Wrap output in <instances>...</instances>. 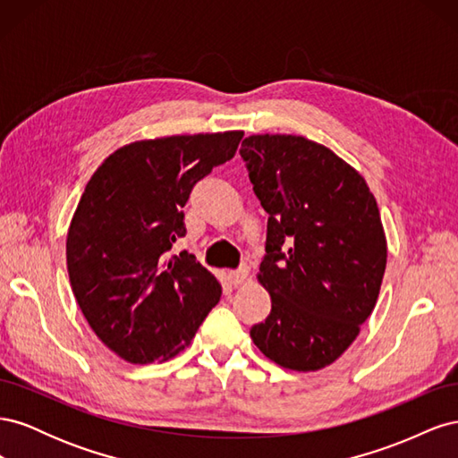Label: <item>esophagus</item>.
Returning a JSON list of instances; mask_svg holds the SVG:
<instances>
[{
    "label": "esophagus",
    "mask_w": 458,
    "mask_h": 458,
    "mask_svg": "<svg viewBox=\"0 0 458 458\" xmlns=\"http://www.w3.org/2000/svg\"><path fill=\"white\" fill-rule=\"evenodd\" d=\"M246 279H248V269L246 267L239 269V271H231L227 275V281H229L231 286H241Z\"/></svg>",
    "instance_id": "34e87169"
}]
</instances>
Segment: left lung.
Listing matches in <instances>:
<instances>
[{
    "label": "left lung",
    "mask_w": 458,
    "mask_h": 458,
    "mask_svg": "<svg viewBox=\"0 0 458 458\" xmlns=\"http://www.w3.org/2000/svg\"><path fill=\"white\" fill-rule=\"evenodd\" d=\"M241 157L269 216L258 281L271 313L250 336L284 369H325L380 294L387 242L377 199L353 165L301 135H250Z\"/></svg>",
    "instance_id": "8db88e82"
}]
</instances>
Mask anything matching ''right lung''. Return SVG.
I'll list each match as a JSON object with an SVG mask.
<instances>
[{
	"label": "right lung",
	"instance_id": "obj_1",
	"mask_svg": "<svg viewBox=\"0 0 458 458\" xmlns=\"http://www.w3.org/2000/svg\"><path fill=\"white\" fill-rule=\"evenodd\" d=\"M244 131L170 135L123 145L95 170L66 234L78 306L123 361H168L191 344L221 284L185 250L182 208L192 187L231 160Z\"/></svg>",
	"mask_w": 458,
	"mask_h": 458
}]
</instances>
